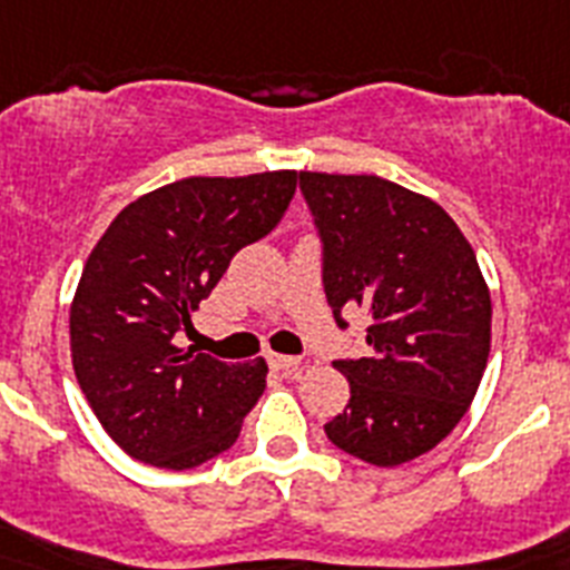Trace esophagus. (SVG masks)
Returning a JSON list of instances; mask_svg holds the SVG:
<instances>
[{
    "mask_svg": "<svg viewBox=\"0 0 570 570\" xmlns=\"http://www.w3.org/2000/svg\"><path fill=\"white\" fill-rule=\"evenodd\" d=\"M267 364L279 370V373L291 375V379H296L305 370V364L299 358H294V355H276V352H267Z\"/></svg>",
    "mask_w": 570,
    "mask_h": 570,
    "instance_id": "1",
    "label": "esophagus"
}]
</instances>
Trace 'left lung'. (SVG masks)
Instances as JSON below:
<instances>
[{
	"instance_id": "left-lung-1",
	"label": "left lung",
	"mask_w": 570,
	"mask_h": 570,
	"mask_svg": "<svg viewBox=\"0 0 570 570\" xmlns=\"http://www.w3.org/2000/svg\"><path fill=\"white\" fill-rule=\"evenodd\" d=\"M337 326L366 314L370 358L332 361L350 404L326 422L341 451L399 465L443 443L489 358L492 299L472 244L434 200L373 174L299 171Z\"/></svg>"
}]
</instances>
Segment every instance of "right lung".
<instances>
[{"mask_svg":"<svg viewBox=\"0 0 570 570\" xmlns=\"http://www.w3.org/2000/svg\"><path fill=\"white\" fill-rule=\"evenodd\" d=\"M296 171L186 177L116 215L89 253L69 312L89 407L134 460L195 469L242 434L265 393V358L227 364L180 350L191 312L242 247L274 233Z\"/></svg>","mask_w":570,"mask_h":570,"instance_id":"right-lung-1","label":"right lung"}]
</instances>
